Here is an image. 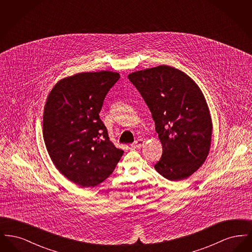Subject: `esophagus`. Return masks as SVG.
<instances>
[{
	"label": "esophagus",
	"mask_w": 252,
	"mask_h": 252,
	"mask_svg": "<svg viewBox=\"0 0 252 252\" xmlns=\"http://www.w3.org/2000/svg\"><path fill=\"white\" fill-rule=\"evenodd\" d=\"M144 144V141L143 139H138L133 144H131V147H133V148H141Z\"/></svg>",
	"instance_id": "1"
}]
</instances>
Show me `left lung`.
I'll return each instance as SVG.
<instances>
[{"instance_id": "left-lung-1", "label": "left lung", "mask_w": 252, "mask_h": 252, "mask_svg": "<svg viewBox=\"0 0 252 252\" xmlns=\"http://www.w3.org/2000/svg\"><path fill=\"white\" fill-rule=\"evenodd\" d=\"M155 122L162 155L155 169L172 181L185 180L205 161L212 140V119L203 94L186 73L170 66L132 72Z\"/></svg>"}]
</instances>
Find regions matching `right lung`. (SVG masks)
Listing matches in <instances>:
<instances>
[{
    "label": "right lung",
    "mask_w": 252,
    "mask_h": 252,
    "mask_svg": "<svg viewBox=\"0 0 252 252\" xmlns=\"http://www.w3.org/2000/svg\"><path fill=\"white\" fill-rule=\"evenodd\" d=\"M118 72H80L51 91L43 113V138L60 173L81 187H94L112 174L124 151L109 141L99 117Z\"/></svg>",
    "instance_id": "right-lung-1"
}]
</instances>
